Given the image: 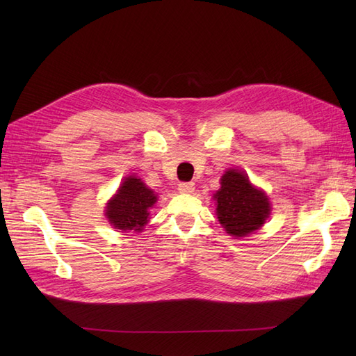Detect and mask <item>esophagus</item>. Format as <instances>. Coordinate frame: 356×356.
<instances>
[{
  "instance_id": "esophagus-1",
  "label": "esophagus",
  "mask_w": 356,
  "mask_h": 356,
  "mask_svg": "<svg viewBox=\"0 0 356 356\" xmlns=\"http://www.w3.org/2000/svg\"><path fill=\"white\" fill-rule=\"evenodd\" d=\"M178 190L179 193H193L195 191V184H193V182H181L178 186Z\"/></svg>"
}]
</instances>
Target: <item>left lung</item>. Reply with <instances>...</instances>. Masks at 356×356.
Instances as JSON below:
<instances>
[{"instance_id": "1", "label": "left lung", "mask_w": 356, "mask_h": 356, "mask_svg": "<svg viewBox=\"0 0 356 356\" xmlns=\"http://www.w3.org/2000/svg\"><path fill=\"white\" fill-rule=\"evenodd\" d=\"M213 199L220 224L234 238L258 230L270 215L266 193L255 188L245 172L238 169H229L221 177V187Z\"/></svg>"}]
</instances>
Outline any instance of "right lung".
Listing matches in <instances>:
<instances>
[{
  "label": "right lung",
  "mask_w": 356,
  "mask_h": 356,
  "mask_svg": "<svg viewBox=\"0 0 356 356\" xmlns=\"http://www.w3.org/2000/svg\"><path fill=\"white\" fill-rule=\"evenodd\" d=\"M157 196L141 178L126 177L117 190V195L105 207V217L114 229L122 232H143L148 222L149 209Z\"/></svg>",
  "instance_id": "add662e5"
}]
</instances>
